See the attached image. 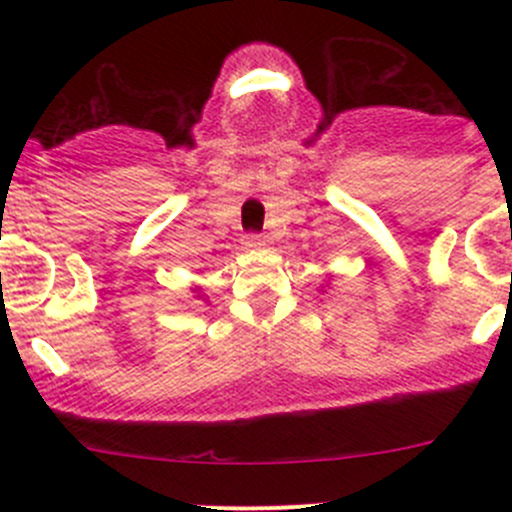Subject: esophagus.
Returning a JSON list of instances; mask_svg holds the SVG:
<instances>
[{
  "label": "esophagus",
  "instance_id": "34e87169",
  "mask_svg": "<svg viewBox=\"0 0 512 512\" xmlns=\"http://www.w3.org/2000/svg\"><path fill=\"white\" fill-rule=\"evenodd\" d=\"M242 245H245V250H260V247H265V237L250 232V235L242 237Z\"/></svg>",
  "mask_w": 512,
  "mask_h": 512
}]
</instances>
